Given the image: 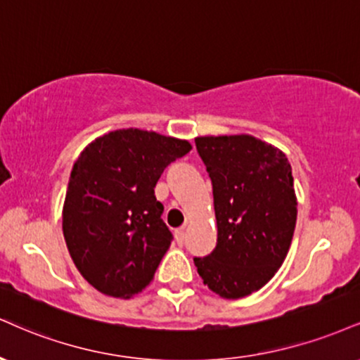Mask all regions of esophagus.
<instances>
[{
  "label": "esophagus",
  "instance_id": "34e87169",
  "mask_svg": "<svg viewBox=\"0 0 360 360\" xmlns=\"http://www.w3.org/2000/svg\"><path fill=\"white\" fill-rule=\"evenodd\" d=\"M184 240H186V228L183 226V228L176 229V241H177V245H183Z\"/></svg>",
  "mask_w": 360,
  "mask_h": 360
}]
</instances>
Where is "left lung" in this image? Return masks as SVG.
<instances>
[{
	"label": "left lung",
	"mask_w": 360,
	"mask_h": 360,
	"mask_svg": "<svg viewBox=\"0 0 360 360\" xmlns=\"http://www.w3.org/2000/svg\"><path fill=\"white\" fill-rule=\"evenodd\" d=\"M194 141L218 226L216 248L194 265L211 292L235 300L265 287L287 258L297 223L292 167L278 147L248 134Z\"/></svg>",
	"instance_id": "1"
}]
</instances>
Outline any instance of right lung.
I'll return each mask as SVG.
<instances>
[{"mask_svg":"<svg viewBox=\"0 0 360 360\" xmlns=\"http://www.w3.org/2000/svg\"><path fill=\"white\" fill-rule=\"evenodd\" d=\"M193 147L141 129L97 137L73 164L62 228L80 275L103 295L131 298L154 278L172 235L154 188Z\"/></svg>","mask_w":360,"mask_h":360,"instance_id":"right-lung-1","label":"right lung"}]
</instances>
